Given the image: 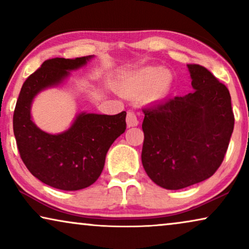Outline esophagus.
Returning <instances> with one entry per match:
<instances>
[{
    "label": "esophagus",
    "mask_w": 249,
    "mask_h": 249,
    "mask_svg": "<svg viewBox=\"0 0 249 249\" xmlns=\"http://www.w3.org/2000/svg\"><path fill=\"white\" fill-rule=\"evenodd\" d=\"M138 124V119L136 117L135 112L129 111L127 114V125L128 127H136Z\"/></svg>",
    "instance_id": "obj_1"
}]
</instances>
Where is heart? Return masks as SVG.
<instances>
[{"label":"heart","instance_id":"1","mask_svg":"<svg viewBox=\"0 0 249 249\" xmlns=\"http://www.w3.org/2000/svg\"><path fill=\"white\" fill-rule=\"evenodd\" d=\"M172 85V74L168 70L146 67L136 71L122 84V91L129 96H141L147 90L151 101L160 100L169 93Z\"/></svg>","mask_w":249,"mask_h":249}]
</instances>
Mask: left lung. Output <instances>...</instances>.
Masks as SVG:
<instances>
[{
  "label": "left lung",
  "instance_id": "1",
  "mask_svg": "<svg viewBox=\"0 0 249 249\" xmlns=\"http://www.w3.org/2000/svg\"><path fill=\"white\" fill-rule=\"evenodd\" d=\"M193 93L142 110V163L156 185L182 189L212 177L233 131L228 88L206 68L187 64Z\"/></svg>",
  "mask_w": 249,
  "mask_h": 249
}]
</instances>
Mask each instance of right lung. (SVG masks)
Segmentation results:
<instances>
[{
  "instance_id": "obj_1",
  "label": "right lung",
  "mask_w": 249,
  "mask_h": 249,
  "mask_svg": "<svg viewBox=\"0 0 249 249\" xmlns=\"http://www.w3.org/2000/svg\"><path fill=\"white\" fill-rule=\"evenodd\" d=\"M89 56L46 60L27 78L13 113V132L20 158L40 181L61 190H79L93 185L103 171L105 156L113 142L125 130V111L115 115L78 114L64 132L40 130L30 115L34 97L56 86L71 70L85 66Z\"/></svg>"
}]
</instances>
